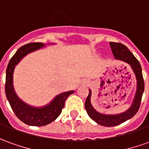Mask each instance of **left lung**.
Masks as SVG:
<instances>
[{"label":"left lung","mask_w":149,"mask_h":149,"mask_svg":"<svg viewBox=\"0 0 149 149\" xmlns=\"http://www.w3.org/2000/svg\"><path fill=\"white\" fill-rule=\"evenodd\" d=\"M111 48L115 60H122L131 65L134 73L136 75V81H137V89H136V95L133 100L132 104L128 110L125 112L118 114H103L98 113L97 111L92 107L90 102L91 97V90L89 89V95L85 101V107L89 116L92 118L93 121L100 125L105 127H114L119 125L123 122L132 118L137 113L139 110L141 102V98L144 90V82H143V75H142V68L140 66V62L134 56L132 53L129 49L122 43L119 42H110Z\"/></svg>","instance_id":"1"}]
</instances>
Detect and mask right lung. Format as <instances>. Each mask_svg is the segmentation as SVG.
Returning a JSON list of instances; mask_svg holds the SVG:
<instances>
[{"label":"right lung","mask_w":149,"mask_h":149,"mask_svg":"<svg viewBox=\"0 0 149 149\" xmlns=\"http://www.w3.org/2000/svg\"><path fill=\"white\" fill-rule=\"evenodd\" d=\"M42 42H31L21 47L9 60L6 69V94L10 107L16 116L24 123L31 126H45L56 120L64 107L67 97L74 91H68L57 95L49 104L42 107H35L25 103L17 96L13 85L14 68L27 54L44 47Z\"/></svg>","instance_id":"obj_1"}]
</instances>
